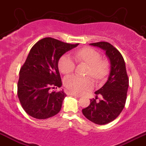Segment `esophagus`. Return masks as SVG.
<instances>
[{
  "instance_id": "esophagus-1",
  "label": "esophagus",
  "mask_w": 146,
  "mask_h": 146,
  "mask_svg": "<svg viewBox=\"0 0 146 146\" xmlns=\"http://www.w3.org/2000/svg\"><path fill=\"white\" fill-rule=\"evenodd\" d=\"M67 94L69 95H73V96H75V97H77V98H80V97H81V95L75 94V93H71V92H69V91L67 92Z\"/></svg>"
}]
</instances>
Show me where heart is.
<instances>
[{"mask_svg":"<svg viewBox=\"0 0 146 146\" xmlns=\"http://www.w3.org/2000/svg\"><path fill=\"white\" fill-rule=\"evenodd\" d=\"M75 58L80 62H85L88 65L86 74L93 77L96 80L104 79L110 72V62L108 60L102 59V55L98 51L90 47H85L75 53ZM58 68L64 75L69 74L74 71L75 62L68 55H64L58 62ZM64 85L73 93H82L93 88V82L90 77H81L71 75L65 77Z\"/></svg>","mask_w":146,"mask_h":146,"instance_id":"heart-1","label":"heart"}]
</instances>
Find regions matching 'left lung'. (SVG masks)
Wrapping results in <instances>:
<instances>
[{
  "label": "left lung",
  "mask_w": 146,
  "mask_h": 146,
  "mask_svg": "<svg viewBox=\"0 0 146 146\" xmlns=\"http://www.w3.org/2000/svg\"><path fill=\"white\" fill-rule=\"evenodd\" d=\"M90 44L104 50L110 61L111 68L108 81L95 91L97 98L90 100L89 106L82 109V113L93 123L104 125L115 120L124 108L129 79L123 56L115 46L107 42ZM98 96H101L102 100L98 102Z\"/></svg>",
  "instance_id": "1"
}]
</instances>
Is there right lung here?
<instances>
[{
	"instance_id": "add662e5",
	"label": "right lung",
	"mask_w": 146,
	"mask_h": 146,
	"mask_svg": "<svg viewBox=\"0 0 146 146\" xmlns=\"http://www.w3.org/2000/svg\"><path fill=\"white\" fill-rule=\"evenodd\" d=\"M78 44L44 38L31 48L20 70L17 92L22 107L31 117L44 119L61 110L66 93L51 89L62 84L58 70L60 57Z\"/></svg>"
}]
</instances>
